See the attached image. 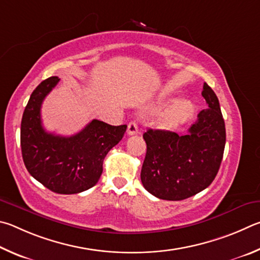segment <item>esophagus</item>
Here are the masks:
<instances>
[{
  "mask_svg": "<svg viewBox=\"0 0 260 260\" xmlns=\"http://www.w3.org/2000/svg\"><path fill=\"white\" fill-rule=\"evenodd\" d=\"M138 134V125L135 121H131L129 124H127V135L134 136Z\"/></svg>",
  "mask_w": 260,
  "mask_h": 260,
  "instance_id": "1",
  "label": "esophagus"
}]
</instances>
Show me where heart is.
Segmentation results:
<instances>
[{"instance_id":"b5f03b06","label":"heart","mask_w":260,"mask_h":260,"mask_svg":"<svg viewBox=\"0 0 260 260\" xmlns=\"http://www.w3.org/2000/svg\"><path fill=\"white\" fill-rule=\"evenodd\" d=\"M194 105L188 100L176 103L166 112L162 117V125L168 129H174L188 121L194 114Z\"/></svg>"}]
</instances>
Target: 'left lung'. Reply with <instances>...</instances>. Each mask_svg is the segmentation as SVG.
<instances>
[{"label": "left lung", "mask_w": 260, "mask_h": 260, "mask_svg": "<svg viewBox=\"0 0 260 260\" xmlns=\"http://www.w3.org/2000/svg\"><path fill=\"white\" fill-rule=\"evenodd\" d=\"M203 98L208 108L199 113L188 133L179 136L148 129L140 179L154 197L180 201L206 189L216 178L226 143L225 122L216 93L207 83Z\"/></svg>", "instance_id": "obj_1"}]
</instances>
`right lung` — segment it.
I'll list each match as a JSON object with an SVG mask.
<instances>
[{
	"instance_id": "obj_1",
	"label": "right lung",
	"mask_w": 260,
	"mask_h": 260,
	"mask_svg": "<svg viewBox=\"0 0 260 260\" xmlns=\"http://www.w3.org/2000/svg\"><path fill=\"white\" fill-rule=\"evenodd\" d=\"M58 82L57 76L49 77L31 92L21 118V154L26 169L45 187L58 194H76L98 183L104 158L120 143L126 125L92 120L71 137L47 133L41 106Z\"/></svg>"
}]
</instances>
